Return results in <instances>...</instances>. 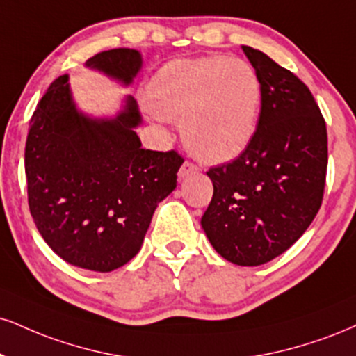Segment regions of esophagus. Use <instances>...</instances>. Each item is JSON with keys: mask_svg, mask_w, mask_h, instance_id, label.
<instances>
[{"mask_svg": "<svg viewBox=\"0 0 356 356\" xmlns=\"http://www.w3.org/2000/svg\"><path fill=\"white\" fill-rule=\"evenodd\" d=\"M195 172H199V167L192 164V162H184L181 169H179V179H186L189 177L191 174H195Z\"/></svg>", "mask_w": 356, "mask_h": 356, "instance_id": "obj_1", "label": "esophagus"}]
</instances>
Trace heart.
Segmentation results:
<instances>
[{
	"instance_id": "1",
	"label": "heart",
	"mask_w": 356,
	"mask_h": 356,
	"mask_svg": "<svg viewBox=\"0 0 356 356\" xmlns=\"http://www.w3.org/2000/svg\"><path fill=\"white\" fill-rule=\"evenodd\" d=\"M259 72L243 59H177L156 72L147 101L157 121H181L189 151L207 162H229L254 139L262 106Z\"/></svg>"
}]
</instances>
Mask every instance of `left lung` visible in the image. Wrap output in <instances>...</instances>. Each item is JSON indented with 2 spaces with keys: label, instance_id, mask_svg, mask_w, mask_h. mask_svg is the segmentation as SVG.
I'll return each instance as SVG.
<instances>
[{
  "label": "left lung",
  "instance_id": "obj_1",
  "mask_svg": "<svg viewBox=\"0 0 356 356\" xmlns=\"http://www.w3.org/2000/svg\"><path fill=\"white\" fill-rule=\"evenodd\" d=\"M262 83L257 132L237 159L212 167L202 229L225 260L270 262L315 219L328 164L327 126L310 89L262 51L242 46Z\"/></svg>",
  "mask_w": 356,
  "mask_h": 356
}]
</instances>
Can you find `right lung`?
Here are the masks:
<instances>
[{"mask_svg": "<svg viewBox=\"0 0 356 356\" xmlns=\"http://www.w3.org/2000/svg\"><path fill=\"white\" fill-rule=\"evenodd\" d=\"M139 51L97 53L86 67L129 86ZM67 74L53 81L29 121L24 149L28 204L44 242L67 264L94 272L122 267L140 250L157 204L177 186L184 159L140 147L132 96L115 118L76 108Z\"/></svg>", "mask_w": 356, "mask_h": 356, "instance_id": "1", "label": "right lung"}]
</instances>
